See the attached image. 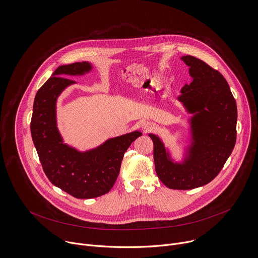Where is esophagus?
Segmentation results:
<instances>
[{
  "instance_id": "34e87169",
  "label": "esophagus",
  "mask_w": 258,
  "mask_h": 258,
  "mask_svg": "<svg viewBox=\"0 0 258 258\" xmlns=\"http://www.w3.org/2000/svg\"><path fill=\"white\" fill-rule=\"evenodd\" d=\"M140 126H141V128H142L145 133L151 131V130L154 127L153 123H152L151 121H148V120H142V121L140 122Z\"/></svg>"
}]
</instances>
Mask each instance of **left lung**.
Here are the masks:
<instances>
[{"mask_svg":"<svg viewBox=\"0 0 258 258\" xmlns=\"http://www.w3.org/2000/svg\"><path fill=\"white\" fill-rule=\"evenodd\" d=\"M192 79L177 100L191 114L188 145L175 161L162 140L149 134L154 144L157 176L173 190H191L211 181L222 170L236 144L237 105L226 79L204 61L187 55Z\"/></svg>","mask_w":258,"mask_h":258,"instance_id":"obj_1","label":"left lung"}]
</instances>
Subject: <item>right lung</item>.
Returning <instances> with one entry per match:
<instances>
[{
  "instance_id": "add662e5",
  "label": "right lung",
  "mask_w": 258,
  "mask_h": 258,
  "mask_svg": "<svg viewBox=\"0 0 258 258\" xmlns=\"http://www.w3.org/2000/svg\"><path fill=\"white\" fill-rule=\"evenodd\" d=\"M92 69L93 65L86 61L59 66L36 93L30 122L32 141L46 175L53 185L78 199L96 198L111 190L125 151L142 136L134 131L87 151L64 143L57 126L56 104L61 93L76 82L62 77L84 76Z\"/></svg>"
}]
</instances>
